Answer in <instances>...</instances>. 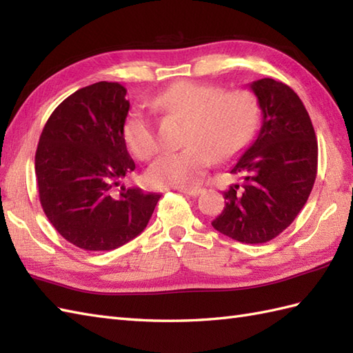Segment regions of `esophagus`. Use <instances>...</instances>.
<instances>
[{"instance_id":"esophagus-1","label":"esophagus","mask_w":353,"mask_h":353,"mask_svg":"<svg viewBox=\"0 0 353 353\" xmlns=\"http://www.w3.org/2000/svg\"><path fill=\"white\" fill-rule=\"evenodd\" d=\"M179 191L183 192V194H186V196L197 197L199 194H201V191H203V190H200V188H181V190H179Z\"/></svg>"}]
</instances>
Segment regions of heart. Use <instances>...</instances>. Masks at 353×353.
Listing matches in <instances>:
<instances>
[{"label": "heart", "instance_id": "1", "mask_svg": "<svg viewBox=\"0 0 353 353\" xmlns=\"http://www.w3.org/2000/svg\"><path fill=\"white\" fill-rule=\"evenodd\" d=\"M165 115H182L186 124L185 144L179 152L161 154L150 165L148 182L154 186H196L216 159H230L252 141L259 124V103L247 89L224 91L221 86L179 81L152 100ZM124 139L141 161L154 156L159 139L152 119L134 109L125 118Z\"/></svg>", "mask_w": 353, "mask_h": 353}]
</instances>
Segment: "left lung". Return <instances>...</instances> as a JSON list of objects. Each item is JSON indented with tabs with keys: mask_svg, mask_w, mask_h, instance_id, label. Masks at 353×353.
<instances>
[{
	"mask_svg": "<svg viewBox=\"0 0 353 353\" xmlns=\"http://www.w3.org/2000/svg\"><path fill=\"white\" fill-rule=\"evenodd\" d=\"M250 88L262 110L261 130L232 168L243 182L223 192L226 208L212 226L235 241L262 244L302 211L316 182L319 147L308 112L290 86L261 79Z\"/></svg>",
	"mask_w": 353,
	"mask_h": 353,
	"instance_id": "1",
	"label": "left lung"
}]
</instances>
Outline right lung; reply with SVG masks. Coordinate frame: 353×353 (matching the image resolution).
I'll use <instances>...</instances> for the list:
<instances>
[{"mask_svg": "<svg viewBox=\"0 0 353 353\" xmlns=\"http://www.w3.org/2000/svg\"><path fill=\"white\" fill-rule=\"evenodd\" d=\"M114 81L81 88L45 124L34 167L45 215L66 241L83 250H114L147 228L161 194L117 190L134 162L125 147L130 103Z\"/></svg>", "mask_w": 353, "mask_h": 353, "instance_id": "add662e5", "label": "right lung"}]
</instances>
